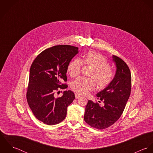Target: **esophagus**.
<instances>
[{
	"label": "esophagus",
	"instance_id": "obj_1",
	"mask_svg": "<svg viewBox=\"0 0 153 153\" xmlns=\"http://www.w3.org/2000/svg\"><path fill=\"white\" fill-rule=\"evenodd\" d=\"M75 98H76V99H77V98H79V97H81L79 95H78V94H76V93L75 94Z\"/></svg>",
	"mask_w": 153,
	"mask_h": 153
}]
</instances>
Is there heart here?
Wrapping results in <instances>:
<instances>
[{"label":"heart","instance_id":"heart-1","mask_svg":"<svg viewBox=\"0 0 153 153\" xmlns=\"http://www.w3.org/2000/svg\"><path fill=\"white\" fill-rule=\"evenodd\" d=\"M83 65L91 66L92 69L89 74V78L79 77L72 82L71 87L74 92L84 95L93 90L95 84L97 88L102 89L112 82L114 72L104 56L89 52L84 56L83 59L76 58L70 62L67 68L68 73L72 78L77 76Z\"/></svg>","mask_w":153,"mask_h":153}]
</instances>
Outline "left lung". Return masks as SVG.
Returning a JSON list of instances; mask_svg holds the SVG:
<instances>
[{
  "instance_id": "left-lung-1",
  "label": "left lung",
  "mask_w": 153,
  "mask_h": 153,
  "mask_svg": "<svg viewBox=\"0 0 153 153\" xmlns=\"http://www.w3.org/2000/svg\"><path fill=\"white\" fill-rule=\"evenodd\" d=\"M112 59L117 66L115 75L109 85L97 94L98 99L103 101L104 105L101 107L97 102L89 100L84 117L88 125L100 130L111 126L120 118L131 94L129 67L117 56L113 55Z\"/></svg>"
}]
</instances>
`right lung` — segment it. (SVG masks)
I'll return each instance as SVG.
<instances>
[{"label": "right lung", "mask_w": 153, "mask_h": 153, "mask_svg": "<svg viewBox=\"0 0 153 153\" xmlns=\"http://www.w3.org/2000/svg\"><path fill=\"white\" fill-rule=\"evenodd\" d=\"M78 53V48L68 45L52 46L40 53L32 62L26 92L27 104L35 117L52 126L62 121L66 109L75 98L74 93L65 91L61 97L55 93L68 87V65Z\"/></svg>", "instance_id": "obj_1"}]
</instances>
